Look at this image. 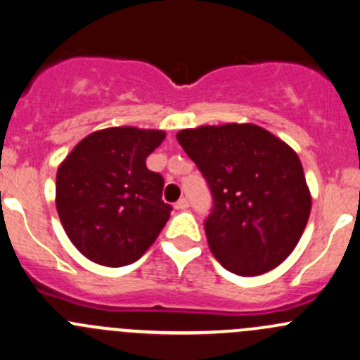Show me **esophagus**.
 Returning a JSON list of instances; mask_svg holds the SVG:
<instances>
[{
	"mask_svg": "<svg viewBox=\"0 0 360 360\" xmlns=\"http://www.w3.org/2000/svg\"><path fill=\"white\" fill-rule=\"evenodd\" d=\"M188 207H190V202H188V198H181V200H177L176 205H174V209H176V210H186Z\"/></svg>",
	"mask_w": 360,
	"mask_h": 360,
	"instance_id": "obj_1",
	"label": "esophagus"
}]
</instances>
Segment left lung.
I'll return each instance as SVG.
<instances>
[{"instance_id": "obj_1", "label": "left lung", "mask_w": 360, "mask_h": 360, "mask_svg": "<svg viewBox=\"0 0 360 360\" xmlns=\"http://www.w3.org/2000/svg\"><path fill=\"white\" fill-rule=\"evenodd\" d=\"M209 183L205 234L215 259L238 276H259L293 252L312 198L297 151L255 124H222L176 134Z\"/></svg>"}]
</instances>
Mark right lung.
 Wrapping results in <instances>:
<instances>
[{
    "label": "right lung",
    "instance_id": "1",
    "mask_svg": "<svg viewBox=\"0 0 360 360\" xmlns=\"http://www.w3.org/2000/svg\"><path fill=\"white\" fill-rule=\"evenodd\" d=\"M164 139V131L108 127L86 136L60 164L58 217L74 247L93 262L129 266L169 221L164 177L146 167Z\"/></svg>",
    "mask_w": 360,
    "mask_h": 360
}]
</instances>
